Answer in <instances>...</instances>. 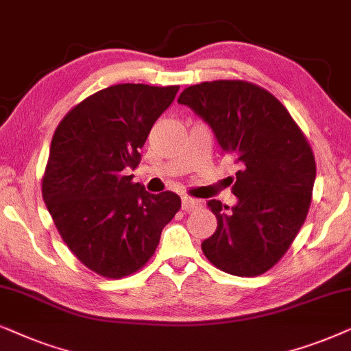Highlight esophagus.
<instances>
[{"label": "esophagus", "mask_w": 351, "mask_h": 351, "mask_svg": "<svg viewBox=\"0 0 351 351\" xmlns=\"http://www.w3.org/2000/svg\"><path fill=\"white\" fill-rule=\"evenodd\" d=\"M181 205H183L184 212H193V210H197L200 207V200L184 195V197H181Z\"/></svg>", "instance_id": "34e87169"}]
</instances>
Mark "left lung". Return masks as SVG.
<instances>
[{"label":"left lung","mask_w":351,"mask_h":351,"mask_svg":"<svg viewBox=\"0 0 351 351\" xmlns=\"http://www.w3.org/2000/svg\"><path fill=\"white\" fill-rule=\"evenodd\" d=\"M188 106L212 128L239 167L231 207L210 200L218 226L202 242L212 263L234 276H256L286 254L311 204L316 163L286 107L263 88L239 80L186 88Z\"/></svg>","instance_id":"1"}]
</instances>
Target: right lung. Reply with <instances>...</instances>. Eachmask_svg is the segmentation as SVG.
<instances>
[{
	"label": "right lung",
	"instance_id": "right-lung-1",
	"mask_svg": "<svg viewBox=\"0 0 351 351\" xmlns=\"http://www.w3.org/2000/svg\"><path fill=\"white\" fill-rule=\"evenodd\" d=\"M178 90L109 86L75 106L56 128L45 204L72 254L101 276L119 279L146 265L181 207L180 195L147 193L123 173L138 167L152 125Z\"/></svg>",
	"mask_w": 351,
	"mask_h": 351
}]
</instances>
